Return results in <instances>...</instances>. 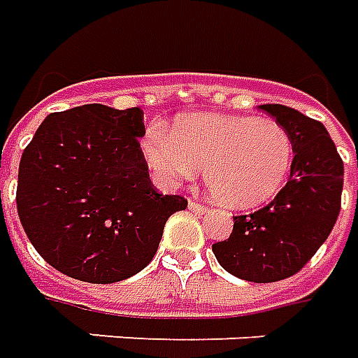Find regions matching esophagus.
Instances as JSON below:
<instances>
[{
  "mask_svg": "<svg viewBox=\"0 0 358 358\" xmlns=\"http://www.w3.org/2000/svg\"><path fill=\"white\" fill-rule=\"evenodd\" d=\"M189 210H192L194 214H206L208 206H204V204H200V202H194V200H191V202H189Z\"/></svg>",
  "mask_w": 358,
  "mask_h": 358,
  "instance_id": "esophagus-1",
  "label": "esophagus"
}]
</instances>
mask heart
<instances>
[{
  "label": "heart",
  "mask_w": 358,
  "mask_h": 358,
  "mask_svg": "<svg viewBox=\"0 0 358 358\" xmlns=\"http://www.w3.org/2000/svg\"><path fill=\"white\" fill-rule=\"evenodd\" d=\"M143 154L166 185H177L204 167L210 191L231 208H255L287 183L295 146L272 119L194 113L173 123V131L144 134Z\"/></svg>",
  "instance_id": "obj_1"
}]
</instances>
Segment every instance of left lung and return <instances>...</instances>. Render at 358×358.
<instances>
[{"label":"left lung","instance_id":"1","mask_svg":"<svg viewBox=\"0 0 358 358\" xmlns=\"http://www.w3.org/2000/svg\"><path fill=\"white\" fill-rule=\"evenodd\" d=\"M260 110L293 141L289 181L268 206L235 215L229 239L214 243L212 250L235 278L272 283L295 275L328 239L341 210L343 162L320 121L280 103Z\"/></svg>","mask_w":358,"mask_h":358}]
</instances>
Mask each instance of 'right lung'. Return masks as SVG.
<instances>
[{"label":"right lung","instance_id":"right-lung-1","mask_svg":"<svg viewBox=\"0 0 358 358\" xmlns=\"http://www.w3.org/2000/svg\"><path fill=\"white\" fill-rule=\"evenodd\" d=\"M141 108L86 103L50 113L24 148L17 212L38 255L69 278L115 283L158 250L179 194L154 189L138 138Z\"/></svg>","mask_w":358,"mask_h":358}]
</instances>
